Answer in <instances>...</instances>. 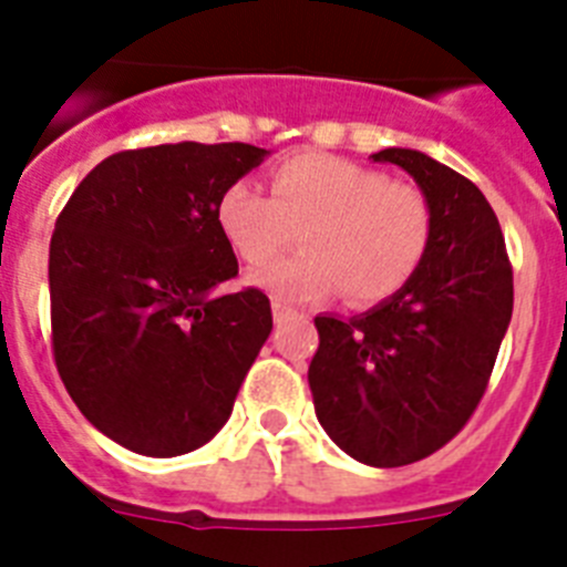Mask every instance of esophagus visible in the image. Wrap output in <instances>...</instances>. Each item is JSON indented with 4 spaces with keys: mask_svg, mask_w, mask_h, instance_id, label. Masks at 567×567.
<instances>
[{
    "mask_svg": "<svg viewBox=\"0 0 567 567\" xmlns=\"http://www.w3.org/2000/svg\"><path fill=\"white\" fill-rule=\"evenodd\" d=\"M272 315H275V323H284V320L292 318L295 309H292V307H287V303H284V300L275 298V300H272Z\"/></svg>",
    "mask_w": 567,
    "mask_h": 567,
    "instance_id": "34e87169",
    "label": "esophagus"
}]
</instances>
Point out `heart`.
<instances>
[{
	"instance_id": "heart-1",
	"label": "heart",
	"mask_w": 567,
	"mask_h": 567,
	"mask_svg": "<svg viewBox=\"0 0 567 567\" xmlns=\"http://www.w3.org/2000/svg\"><path fill=\"white\" fill-rule=\"evenodd\" d=\"M272 198L238 182L218 202V227L240 260L267 264L295 240L303 252L258 269L260 289L312 303L343 289L358 307L392 298L432 240V207L412 184L389 182L338 155L300 153L269 173Z\"/></svg>"
}]
</instances>
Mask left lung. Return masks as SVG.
<instances>
[{"mask_svg":"<svg viewBox=\"0 0 567 567\" xmlns=\"http://www.w3.org/2000/svg\"><path fill=\"white\" fill-rule=\"evenodd\" d=\"M394 164L432 207V240L414 278L369 312L318 315L309 363L315 414L358 463L398 468L443 449L488 385L514 309V275L485 195L452 167L409 147Z\"/></svg>","mask_w":567,"mask_h":567,"instance_id":"8db88e82","label":"left lung"}]
</instances>
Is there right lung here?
I'll return each instance as SVG.
<instances>
[{
	"instance_id": "obj_1",
	"label": "right lung",
	"mask_w": 567,
	"mask_h": 567,
	"mask_svg": "<svg viewBox=\"0 0 567 567\" xmlns=\"http://www.w3.org/2000/svg\"><path fill=\"white\" fill-rule=\"evenodd\" d=\"M269 150L158 144L104 158L50 238L53 354L79 412L144 457H178L221 432L272 332L238 275L218 202Z\"/></svg>"
}]
</instances>
